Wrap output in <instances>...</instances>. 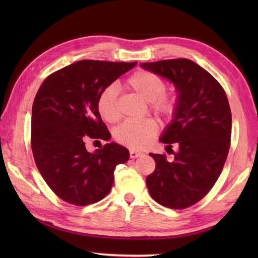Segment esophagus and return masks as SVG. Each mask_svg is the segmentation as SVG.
<instances>
[{"mask_svg":"<svg viewBox=\"0 0 258 258\" xmlns=\"http://www.w3.org/2000/svg\"><path fill=\"white\" fill-rule=\"evenodd\" d=\"M142 155V152L141 151H137V150H130V157L132 159H135V158H138V157H140Z\"/></svg>","mask_w":258,"mask_h":258,"instance_id":"obj_1","label":"esophagus"}]
</instances>
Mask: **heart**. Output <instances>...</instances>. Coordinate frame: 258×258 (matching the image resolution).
I'll return each mask as SVG.
<instances>
[{
	"label": "heart",
	"mask_w": 258,
	"mask_h": 258,
	"mask_svg": "<svg viewBox=\"0 0 258 258\" xmlns=\"http://www.w3.org/2000/svg\"><path fill=\"white\" fill-rule=\"evenodd\" d=\"M127 86L149 102L150 110L161 119L171 120L175 117L178 100L175 94L165 93L167 83L156 74L148 71H138L128 77ZM99 115L108 123H115L119 118L117 92L113 86H108L100 93L97 100ZM156 121L150 118L141 120H125L115 130V139L120 145L131 149H143L157 134Z\"/></svg>",
	"instance_id": "1"
}]
</instances>
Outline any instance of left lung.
Wrapping results in <instances>:
<instances>
[{
  "mask_svg": "<svg viewBox=\"0 0 258 258\" xmlns=\"http://www.w3.org/2000/svg\"><path fill=\"white\" fill-rule=\"evenodd\" d=\"M141 67L171 81L178 100L176 115L160 138L174 158L149 154L156 168L147 176L148 190L165 207L187 208L211 191L225 164L232 126L228 97L220 83L192 60H161ZM173 144L178 147L175 153Z\"/></svg>",
  "mask_w": 258,
  "mask_h": 258,
  "instance_id": "8db88e82",
  "label": "left lung"
}]
</instances>
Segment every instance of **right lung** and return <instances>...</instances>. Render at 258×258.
Listing matches in <instances>:
<instances>
[{
  "mask_svg": "<svg viewBox=\"0 0 258 258\" xmlns=\"http://www.w3.org/2000/svg\"><path fill=\"white\" fill-rule=\"evenodd\" d=\"M137 63L81 60L51 74L38 89L30 145L42 177L63 202L76 206L100 202L111 189L116 166L128 160V150L115 142L89 152L85 140H110L97 100Z\"/></svg>",
  "mask_w": 258,
  "mask_h": 258,
  "instance_id": "add662e5",
  "label": "right lung"
}]
</instances>
